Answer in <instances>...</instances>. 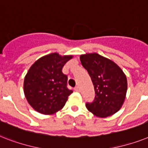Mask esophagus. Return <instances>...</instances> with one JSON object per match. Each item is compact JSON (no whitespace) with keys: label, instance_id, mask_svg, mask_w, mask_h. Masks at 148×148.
Segmentation results:
<instances>
[{"label":"esophagus","instance_id":"34e87169","mask_svg":"<svg viewBox=\"0 0 148 148\" xmlns=\"http://www.w3.org/2000/svg\"><path fill=\"white\" fill-rule=\"evenodd\" d=\"M74 90L77 91V92H79V90H80V89H79V86H75V87H74Z\"/></svg>","mask_w":148,"mask_h":148}]
</instances>
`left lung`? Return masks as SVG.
<instances>
[{
    "label": "left lung",
    "mask_w": 148,
    "mask_h": 148,
    "mask_svg": "<svg viewBox=\"0 0 148 148\" xmlns=\"http://www.w3.org/2000/svg\"><path fill=\"white\" fill-rule=\"evenodd\" d=\"M94 86L95 98L86 103V109L98 117L105 118L117 112L124 103L127 92V78L115 62L97 53L80 57Z\"/></svg>",
    "instance_id": "1"
}]
</instances>
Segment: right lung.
<instances>
[{"label": "right lung", "instance_id": "1", "mask_svg": "<svg viewBox=\"0 0 148 148\" xmlns=\"http://www.w3.org/2000/svg\"><path fill=\"white\" fill-rule=\"evenodd\" d=\"M72 58L51 53L40 58L29 69L24 79V93L36 111L51 115L65 105L73 91L67 87L68 77L62 73V68Z\"/></svg>", "mask_w": 148, "mask_h": 148}]
</instances>
